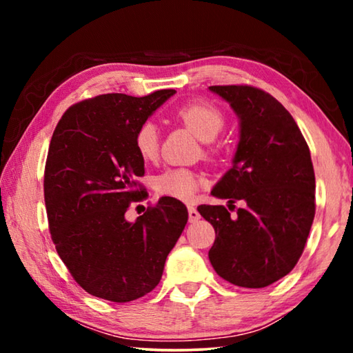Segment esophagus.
<instances>
[{
    "instance_id": "esophagus-1",
    "label": "esophagus",
    "mask_w": 353,
    "mask_h": 353,
    "mask_svg": "<svg viewBox=\"0 0 353 353\" xmlns=\"http://www.w3.org/2000/svg\"><path fill=\"white\" fill-rule=\"evenodd\" d=\"M201 219V214L199 212L196 210L194 207H188V221L190 223H196V221Z\"/></svg>"
}]
</instances>
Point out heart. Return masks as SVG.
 Here are the masks:
<instances>
[{
    "mask_svg": "<svg viewBox=\"0 0 353 353\" xmlns=\"http://www.w3.org/2000/svg\"><path fill=\"white\" fill-rule=\"evenodd\" d=\"M176 118L205 143L216 139L225 124L223 112L208 103H188L179 107ZM134 143L137 152L146 162H152L159 157L160 135L154 123H143L135 132ZM201 183L202 179L196 172L185 168L166 170L155 177V187L160 193L181 201L193 198Z\"/></svg>",
    "mask_w": 353,
    "mask_h": 353,
    "instance_id": "b5f03b06",
    "label": "heart"
}]
</instances>
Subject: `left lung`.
<instances>
[{
  "mask_svg": "<svg viewBox=\"0 0 353 353\" xmlns=\"http://www.w3.org/2000/svg\"><path fill=\"white\" fill-rule=\"evenodd\" d=\"M229 103L240 137L232 168L212 190L229 204L199 205L213 225L208 259L219 277L243 288H265L296 266L314 219V171L307 141L290 112L270 93L248 85H213Z\"/></svg>",
  "mask_w": 353,
  "mask_h": 353,
  "instance_id": "left-lung-1",
  "label": "left lung"
}]
</instances>
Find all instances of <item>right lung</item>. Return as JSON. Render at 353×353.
<instances>
[{
	"instance_id": "obj_1",
	"label": "right lung",
	"mask_w": 353,
	"mask_h": 353,
	"mask_svg": "<svg viewBox=\"0 0 353 353\" xmlns=\"http://www.w3.org/2000/svg\"><path fill=\"white\" fill-rule=\"evenodd\" d=\"M174 93L82 101L52 134L43 182L48 223L59 256L88 294L118 303L148 294L187 224V207L170 196L126 219L129 202L143 198L134 182L145 174L135 132Z\"/></svg>"
}]
</instances>
